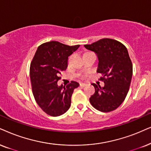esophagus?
Here are the masks:
<instances>
[{
	"instance_id": "esophagus-1",
	"label": "esophagus",
	"mask_w": 151,
	"mask_h": 151,
	"mask_svg": "<svg viewBox=\"0 0 151 151\" xmlns=\"http://www.w3.org/2000/svg\"><path fill=\"white\" fill-rule=\"evenodd\" d=\"M86 84V83H80V86L81 87H85Z\"/></svg>"
}]
</instances>
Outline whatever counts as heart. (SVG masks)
Segmentation results:
<instances>
[{
    "mask_svg": "<svg viewBox=\"0 0 151 151\" xmlns=\"http://www.w3.org/2000/svg\"><path fill=\"white\" fill-rule=\"evenodd\" d=\"M85 77H86V76H85V75H83V76H82V77H82V78H84Z\"/></svg>",
    "mask_w": 151,
    "mask_h": 151,
    "instance_id": "heart-1",
    "label": "heart"
}]
</instances>
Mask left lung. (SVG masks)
<instances>
[{"instance_id":"left-lung-1","label":"left lung","mask_w":151,"mask_h":151,"mask_svg":"<svg viewBox=\"0 0 151 151\" xmlns=\"http://www.w3.org/2000/svg\"><path fill=\"white\" fill-rule=\"evenodd\" d=\"M84 47L98 55L97 72L102 74L99 80L104 83V87L92 83L95 91L90 98V102L102 112L115 110L126 98L132 77V63L127 48L120 42L109 38H103Z\"/></svg>"}]
</instances>
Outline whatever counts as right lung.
Returning <instances> with one entry per match:
<instances>
[{"label":"right lung","instance_id":"obj_1","mask_svg":"<svg viewBox=\"0 0 151 151\" xmlns=\"http://www.w3.org/2000/svg\"><path fill=\"white\" fill-rule=\"evenodd\" d=\"M79 46H68L56 41L43 43L32 60L30 77L34 98L49 116H60L70 107L72 95L79 84L72 81L66 86H58L57 82L60 72L68 67V56Z\"/></svg>","mask_w":151,"mask_h":151}]
</instances>
